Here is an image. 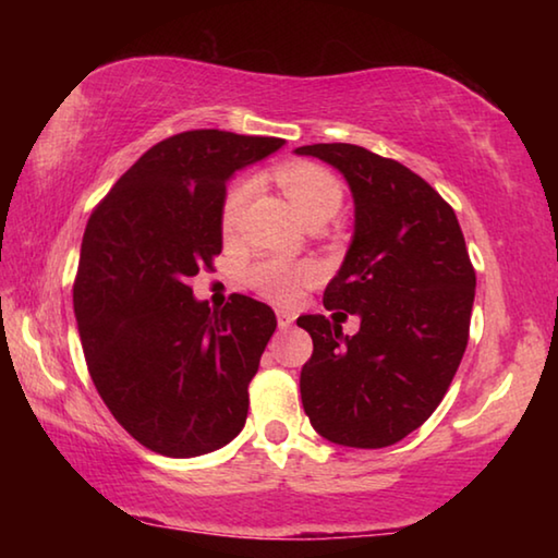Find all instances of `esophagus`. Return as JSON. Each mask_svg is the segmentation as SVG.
I'll return each mask as SVG.
<instances>
[{"mask_svg":"<svg viewBox=\"0 0 558 558\" xmlns=\"http://www.w3.org/2000/svg\"><path fill=\"white\" fill-rule=\"evenodd\" d=\"M295 323V313H290V310H278V327L280 329H288Z\"/></svg>","mask_w":558,"mask_h":558,"instance_id":"34e87169","label":"esophagus"}]
</instances>
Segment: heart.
<instances>
[{
	"label": "heart",
	"instance_id": "heart-1",
	"mask_svg": "<svg viewBox=\"0 0 558 558\" xmlns=\"http://www.w3.org/2000/svg\"><path fill=\"white\" fill-rule=\"evenodd\" d=\"M278 184L290 204L295 206L302 221H310L313 216H335L342 206V186L327 169L307 162L288 165L278 172ZM251 196V182H239L226 194L221 221L223 229H233L243 211L245 202ZM315 278L313 266H290L286 260H260L248 270V286L258 295L272 302H292L300 290Z\"/></svg>",
	"mask_w": 558,
	"mask_h": 558
}]
</instances>
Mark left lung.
<instances>
[{"label":"left lung","instance_id":"left-lung-1","mask_svg":"<svg viewBox=\"0 0 558 558\" xmlns=\"http://www.w3.org/2000/svg\"><path fill=\"white\" fill-rule=\"evenodd\" d=\"M295 155L332 165L352 192V243L323 300L359 317L354 337L325 315L298 317L313 337L302 409L337 446H393L438 409L465 354L475 300L465 239L436 189L396 159L347 143Z\"/></svg>","mask_w":558,"mask_h":558}]
</instances>
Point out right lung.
<instances>
[{
  "label": "right lung",
  "instance_id": "obj_1",
  "mask_svg": "<svg viewBox=\"0 0 558 558\" xmlns=\"http://www.w3.org/2000/svg\"><path fill=\"white\" fill-rule=\"evenodd\" d=\"M286 145L189 130L122 174L88 219L73 313L90 379L145 448L196 458L239 436L276 313L248 295L223 310L189 288L223 245L226 182Z\"/></svg>",
  "mask_w": 558,
  "mask_h": 558
}]
</instances>
